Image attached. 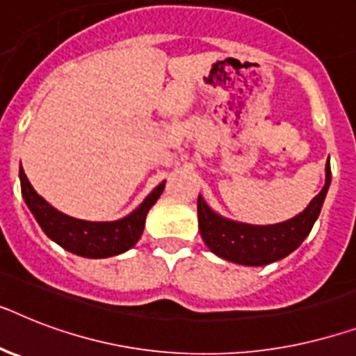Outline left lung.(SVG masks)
I'll return each instance as SVG.
<instances>
[{"instance_id": "left-lung-1", "label": "left lung", "mask_w": 356, "mask_h": 356, "mask_svg": "<svg viewBox=\"0 0 356 356\" xmlns=\"http://www.w3.org/2000/svg\"><path fill=\"white\" fill-rule=\"evenodd\" d=\"M331 184V164H325V184L307 208L298 216L276 225H248L223 218L208 207L201 195L197 199V219L201 238L216 256L227 261L261 267L287 258L307 238Z\"/></svg>"}]
</instances>
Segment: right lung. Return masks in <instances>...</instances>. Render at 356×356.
I'll return each instance as SVG.
<instances>
[{"label": "right lung", "mask_w": 356, "mask_h": 356, "mask_svg": "<svg viewBox=\"0 0 356 356\" xmlns=\"http://www.w3.org/2000/svg\"><path fill=\"white\" fill-rule=\"evenodd\" d=\"M19 183L25 204L49 239L76 256L98 259L118 256L137 243L143 236L149 208L161 197L166 181L153 188V192L131 213L117 221H86L60 212L34 190L23 168L19 170Z\"/></svg>", "instance_id": "1"}]
</instances>
